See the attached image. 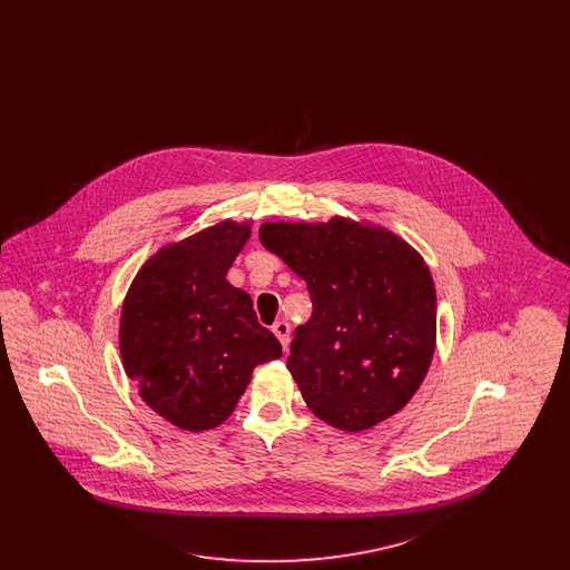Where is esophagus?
Instances as JSON below:
<instances>
[{"label": "esophagus", "instance_id": "obj_1", "mask_svg": "<svg viewBox=\"0 0 570 570\" xmlns=\"http://www.w3.org/2000/svg\"><path fill=\"white\" fill-rule=\"evenodd\" d=\"M272 331L275 333V337L279 340L282 348L286 351V348H288V342H291V325L284 323V321H279V323H275V325L272 326Z\"/></svg>", "mask_w": 570, "mask_h": 570}]
</instances>
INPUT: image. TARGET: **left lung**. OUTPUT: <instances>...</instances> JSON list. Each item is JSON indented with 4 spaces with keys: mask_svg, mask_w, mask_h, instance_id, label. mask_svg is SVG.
I'll use <instances>...</instances> for the list:
<instances>
[{
    "mask_svg": "<svg viewBox=\"0 0 570 570\" xmlns=\"http://www.w3.org/2000/svg\"><path fill=\"white\" fill-rule=\"evenodd\" d=\"M261 244L305 279L312 318L295 328L288 372L307 407L363 432L406 406L435 348V288L397 235L333 217L265 222Z\"/></svg>",
    "mask_w": 570,
    "mask_h": 570,
    "instance_id": "8db88e82",
    "label": "left lung"
}]
</instances>
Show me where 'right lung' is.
<instances>
[{
    "instance_id": "right-lung-1",
    "label": "right lung",
    "mask_w": 570,
    "mask_h": 570,
    "mask_svg": "<svg viewBox=\"0 0 570 570\" xmlns=\"http://www.w3.org/2000/svg\"><path fill=\"white\" fill-rule=\"evenodd\" d=\"M247 237V224L226 219L166 245L136 273L124 301V370L147 406L188 432L224 423L254 367L282 356L249 295L226 279Z\"/></svg>"
}]
</instances>
